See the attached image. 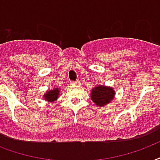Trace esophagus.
Returning <instances> with one entry per match:
<instances>
[{
	"label": "esophagus",
	"mask_w": 160,
	"mask_h": 160,
	"mask_svg": "<svg viewBox=\"0 0 160 160\" xmlns=\"http://www.w3.org/2000/svg\"><path fill=\"white\" fill-rule=\"evenodd\" d=\"M80 84V82L79 80H76V81H71L70 82V85H79Z\"/></svg>",
	"instance_id": "esophagus-1"
}]
</instances>
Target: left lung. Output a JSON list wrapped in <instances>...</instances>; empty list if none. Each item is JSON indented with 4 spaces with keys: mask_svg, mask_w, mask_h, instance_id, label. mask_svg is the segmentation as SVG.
I'll list each match as a JSON object with an SVG mask.
<instances>
[{
    "mask_svg": "<svg viewBox=\"0 0 160 160\" xmlns=\"http://www.w3.org/2000/svg\"><path fill=\"white\" fill-rule=\"evenodd\" d=\"M115 91L110 86L99 85L91 90L90 98L97 106L103 107L107 105L114 100Z\"/></svg>",
    "mask_w": 160,
    "mask_h": 160,
    "instance_id": "8db88e82",
    "label": "left lung"
}]
</instances>
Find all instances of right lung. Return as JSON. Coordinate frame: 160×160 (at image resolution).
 Returning a JSON list of instances; mask_svg holds the SVG:
<instances>
[{
	"instance_id": "add662e5",
	"label": "right lung",
	"mask_w": 160,
	"mask_h": 160,
	"mask_svg": "<svg viewBox=\"0 0 160 160\" xmlns=\"http://www.w3.org/2000/svg\"><path fill=\"white\" fill-rule=\"evenodd\" d=\"M60 92V88L54 87L53 89H50V90H46V92L44 94L43 98L48 102H55V100H57L59 99Z\"/></svg>"
}]
</instances>
